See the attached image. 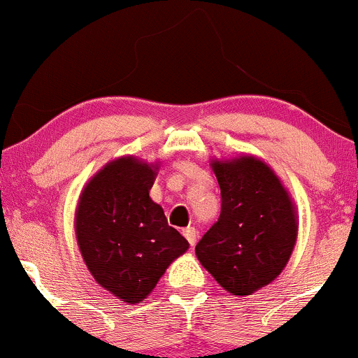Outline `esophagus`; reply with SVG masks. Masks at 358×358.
<instances>
[{
    "instance_id": "esophagus-1",
    "label": "esophagus",
    "mask_w": 358,
    "mask_h": 358,
    "mask_svg": "<svg viewBox=\"0 0 358 358\" xmlns=\"http://www.w3.org/2000/svg\"><path fill=\"white\" fill-rule=\"evenodd\" d=\"M182 234L191 245L196 244V241H198V230L194 227H187V229L182 230Z\"/></svg>"
}]
</instances>
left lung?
Here are the masks:
<instances>
[{
    "label": "left lung",
    "instance_id": "8db88e82",
    "mask_svg": "<svg viewBox=\"0 0 358 358\" xmlns=\"http://www.w3.org/2000/svg\"><path fill=\"white\" fill-rule=\"evenodd\" d=\"M220 218L196 244L199 263L232 295H251L282 273L297 241V213L278 176L242 155L211 162Z\"/></svg>",
    "mask_w": 358,
    "mask_h": 358
}]
</instances>
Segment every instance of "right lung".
I'll list each match as a JSON object with an SVG mask.
<instances>
[{
	"instance_id": "add662e5",
	"label": "right lung",
	"mask_w": 358,
	"mask_h": 358,
	"mask_svg": "<svg viewBox=\"0 0 358 358\" xmlns=\"http://www.w3.org/2000/svg\"><path fill=\"white\" fill-rule=\"evenodd\" d=\"M159 164L121 157L83 187L75 232L88 271L126 303L152 294L169 264L189 244L150 198Z\"/></svg>"
}]
</instances>
